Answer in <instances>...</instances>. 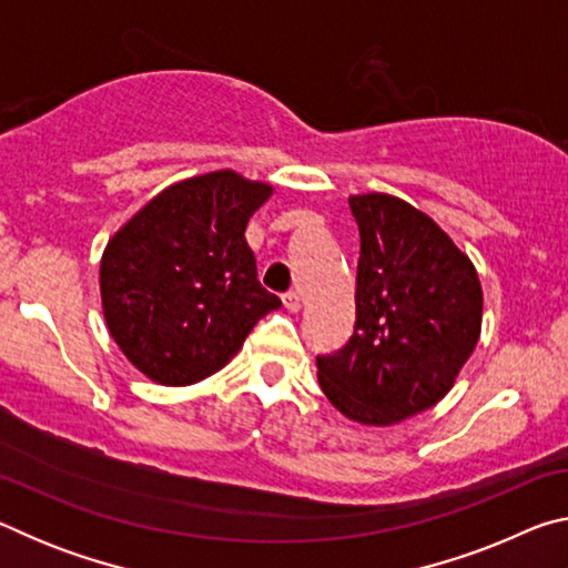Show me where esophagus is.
Instances as JSON below:
<instances>
[{
  "mask_svg": "<svg viewBox=\"0 0 568 568\" xmlns=\"http://www.w3.org/2000/svg\"><path fill=\"white\" fill-rule=\"evenodd\" d=\"M283 303H285L287 311L297 313V311H301V293H297V291H287V293L283 295Z\"/></svg>",
  "mask_w": 568,
  "mask_h": 568,
  "instance_id": "obj_1",
  "label": "esophagus"
}]
</instances>
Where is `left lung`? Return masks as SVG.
Returning <instances> with one entry per match:
<instances>
[{
  "label": "left lung",
  "mask_w": 568,
  "mask_h": 568,
  "mask_svg": "<svg viewBox=\"0 0 568 568\" xmlns=\"http://www.w3.org/2000/svg\"><path fill=\"white\" fill-rule=\"evenodd\" d=\"M361 230L355 331L345 348L318 358L335 408L363 426H393L454 388L474 353L484 291L474 263L406 200L348 197Z\"/></svg>",
  "instance_id": "8db88e82"
}]
</instances>
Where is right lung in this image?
Segmentation results:
<instances>
[{"label": "right lung", "instance_id": "1", "mask_svg": "<svg viewBox=\"0 0 568 568\" xmlns=\"http://www.w3.org/2000/svg\"><path fill=\"white\" fill-rule=\"evenodd\" d=\"M273 185L235 170L180 180L108 240L102 313L112 341L160 386L205 381L243 348L281 297L257 281L247 220Z\"/></svg>", "mask_w": 568, "mask_h": 568}]
</instances>
